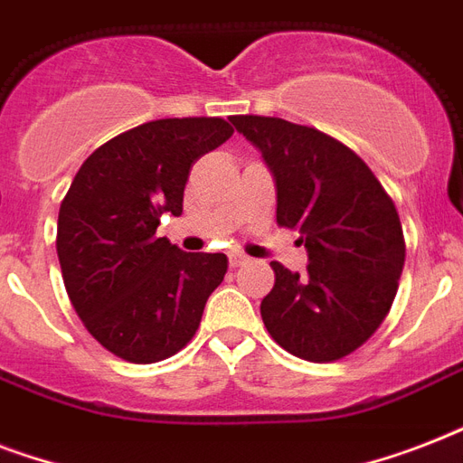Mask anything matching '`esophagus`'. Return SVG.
<instances>
[{
	"instance_id": "esophagus-1",
	"label": "esophagus",
	"mask_w": 463,
	"mask_h": 463,
	"mask_svg": "<svg viewBox=\"0 0 463 463\" xmlns=\"http://www.w3.org/2000/svg\"><path fill=\"white\" fill-rule=\"evenodd\" d=\"M250 261V257L242 252H232L231 254V267H242V264H247Z\"/></svg>"
}]
</instances>
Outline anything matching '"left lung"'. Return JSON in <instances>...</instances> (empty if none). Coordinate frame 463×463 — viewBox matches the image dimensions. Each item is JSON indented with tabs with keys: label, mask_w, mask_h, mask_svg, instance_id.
<instances>
[{
	"label": "left lung",
	"mask_w": 463,
	"mask_h": 463,
	"mask_svg": "<svg viewBox=\"0 0 463 463\" xmlns=\"http://www.w3.org/2000/svg\"><path fill=\"white\" fill-rule=\"evenodd\" d=\"M276 180V223L296 228L307 274L271 261L274 288L261 319L276 344L309 363L358 351L394 303L406 240L392 196L365 160L315 127L235 115Z\"/></svg>",
	"instance_id": "left-lung-1"
}]
</instances>
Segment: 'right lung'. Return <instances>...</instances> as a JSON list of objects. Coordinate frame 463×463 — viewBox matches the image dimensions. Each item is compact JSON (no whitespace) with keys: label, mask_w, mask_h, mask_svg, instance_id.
<instances>
[{"label":"right lung","mask_w":463,"mask_h":463,"mask_svg":"<svg viewBox=\"0 0 463 463\" xmlns=\"http://www.w3.org/2000/svg\"><path fill=\"white\" fill-rule=\"evenodd\" d=\"M221 118L154 119L98 146L79 167L57 218V257L83 326L127 363H158L194 338L228 271L221 252H182L158 238L182 213L189 170L231 139Z\"/></svg>","instance_id":"add662e5"}]
</instances>
